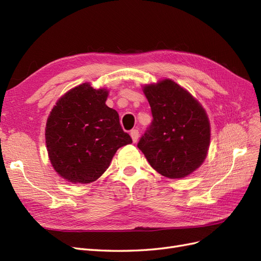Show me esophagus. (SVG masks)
<instances>
[{
	"instance_id": "esophagus-1",
	"label": "esophagus",
	"mask_w": 261,
	"mask_h": 261,
	"mask_svg": "<svg viewBox=\"0 0 261 261\" xmlns=\"http://www.w3.org/2000/svg\"><path fill=\"white\" fill-rule=\"evenodd\" d=\"M130 137H132L134 143H136V141L138 140V137H139V132H138V129H132V130H130Z\"/></svg>"
}]
</instances>
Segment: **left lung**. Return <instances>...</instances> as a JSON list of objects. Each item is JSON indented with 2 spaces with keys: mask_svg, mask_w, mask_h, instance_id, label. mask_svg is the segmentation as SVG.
<instances>
[{
  "mask_svg": "<svg viewBox=\"0 0 261 261\" xmlns=\"http://www.w3.org/2000/svg\"><path fill=\"white\" fill-rule=\"evenodd\" d=\"M152 123L138 148L150 165L169 178H183L200 168L210 146V122L198 100L171 80L145 85Z\"/></svg>",
  "mask_w": 261,
  "mask_h": 261,
  "instance_id": "obj_1",
  "label": "left lung"
}]
</instances>
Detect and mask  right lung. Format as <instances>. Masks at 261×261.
I'll return each mask as SVG.
<instances>
[{"mask_svg": "<svg viewBox=\"0 0 261 261\" xmlns=\"http://www.w3.org/2000/svg\"><path fill=\"white\" fill-rule=\"evenodd\" d=\"M109 91L85 83L62 96L48 117L45 144L58 174L70 183L89 184L109 168L118 148L132 144L115 110L106 101Z\"/></svg>", "mask_w": 261, "mask_h": 261, "instance_id": "obj_1", "label": "right lung"}]
</instances>
